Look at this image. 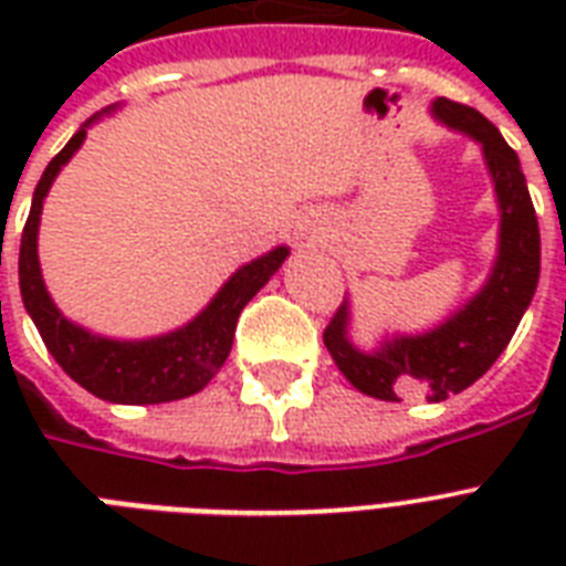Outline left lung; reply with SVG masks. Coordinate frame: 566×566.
<instances>
[{
  "label": "left lung",
  "instance_id": "obj_1",
  "mask_svg": "<svg viewBox=\"0 0 566 566\" xmlns=\"http://www.w3.org/2000/svg\"><path fill=\"white\" fill-rule=\"evenodd\" d=\"M431 114L482 144L500 202V255L482 291L447 323L426 335L385 340L376 353H361L349 344V302L344 300L335 311L323 344L337 370L361 394L385 402H399L405 396L443 402L482 378L511 344L541 279V229L517 153L502 140L491 119L461 102L440 96L431 102Z\"/></svg>",
  "mask_w": 566,
  "mask_h": 566
}]
</instances>
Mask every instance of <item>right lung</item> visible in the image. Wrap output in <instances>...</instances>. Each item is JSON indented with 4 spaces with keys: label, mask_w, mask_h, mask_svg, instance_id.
I'll list each match as a JSON object with an SVG mask.
<instances>
[{
    "label": "right lung",
    "mask_w": 566,
    "mask_h": 566,
    "mask_svg": "<svg viewBox=\"0 0 566 566\" xmlns=\"http://www.w3.org/2000/svg\"><path fill=\"white\" fill-rule=\"evenodd\" d=\"M93 119H87L70 137V144L49 161L38 188H34L20 243L22 305L34 319L52 358L61 364V370L73 381H78L84 390H91L93 396L119 405H158L185 399V396L199 394L220 373L231 353L240 311L247 308V302L284 264L287 247L273 249V252L255 258L252 264L240 266L199 317L170 335L149 337V340H111V337L91 335L87 328L70 323L55 308V302L43 284V275H40L38 226L43 199H46L52 181L61 167L73 158L75 149L84 144L87 126Z\"/></svg>",
    "instance_id": "1"
}]
</instances>
